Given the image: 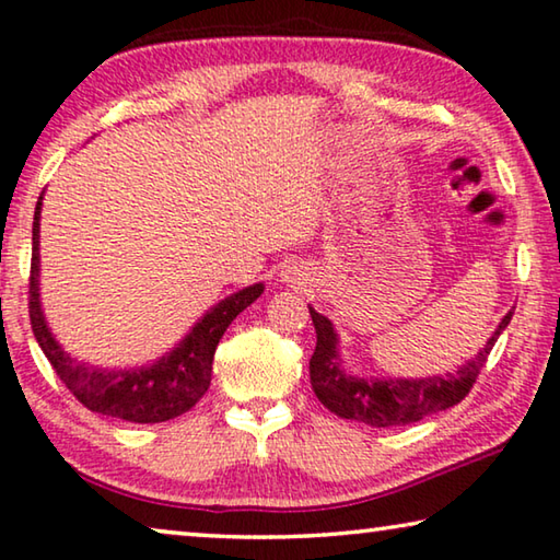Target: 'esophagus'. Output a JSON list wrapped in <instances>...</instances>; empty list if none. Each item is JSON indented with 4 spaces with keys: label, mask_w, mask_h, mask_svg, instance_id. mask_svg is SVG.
<instances>
[{
    "label": "esophagus",
    "mask_w": 560,
    "mask_h": 560,
    "mask_svg": "<svg viewBox=\"0 0 560 560\" xmlns=\"http://www.w3.org/2000/svg\"><path fill=\"white\" fill-rule=\"evenodd\" d=\"M287 279H289V277H287Z\"/></svg>",
    "instance_id": "obj_1"
}]
</instances>
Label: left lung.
Instances as JSON below:
<instances>
[{"instance_id": "obj_1", "label": "left lung", "mask_w": 560, "mask_h": 560, "mask_svg": "<svg viewBox=\"0 0 560 560\" xmlns=\"http://www.w3.org/2000/svg\"><path fill=\"white\" fill-rule=\"evenodd\" d=\"M308 314H312L316 328V349L312 361H308L316 398L341 419L374 425V429L416 423L425 416L446 411V408L464 401L486 366L493 343L499 341L513 316V312H509L501 318L499 328L476 353V359L464 363L456 374L429 378H361L343 371L339 336L334 331V324L314 312L312 306H308Z\"/></svg>"}]
</instances>
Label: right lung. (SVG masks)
<instances>
[{"mask_svg": "<svg viewBox=\"0 0 560 560\" xmlns=\"http://www.w3.org/2000/svg\"><path fill=\"white\" fill-rule=\"evenodd\" d=\"M39 217L42 197L34 209L32 224V273H30V318L34 339L42 346L44 357L55 366L69 392L89 411L112 416L131 423H162L176 419L207 394L211 384V361L219 339L229 324L261 296L264 283H254L211 306L191 331L149 366L139 369H96L69 357L51 336L44 322L39 301Z\"/></svg>", "mask_w": 560, "mask_h": 560, "instance_id": "add662e5", "label": "right lung"}]
</instances>
